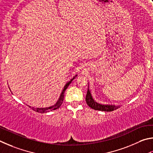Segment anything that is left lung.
Segmentation results:
<instances>
[{
  "instance_id": "obj_1",
  "label": "left lung",
  "mask_w": 153,
  "mask_h": 153,
  "mask_svg": "<svg viewBox=\"0 0 153 153\" xmlns=\"http://www.w3.org/2000/svg\"><path fill=\"white\" fill-rule=\"evenodd\" d=\"M86 100L87 104L89 105L90 108L95 109V110H99V111H112L116 109H118L120 108V105H109V104H101L97 103V101L94 100V99L93 98V96L91 93V91L89 89V85H88V90L86 95Z\"/></svg>"
}]
</instances>
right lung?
I'll list each match as a JSON object with an SVG mask.
<instances>
[{
	"label": "right lung",
	"instance_id": "right-lung-1",
	"mask_svg": "<svg viewBox=\"0 0 153 153\" xmlns=\"http://www.w3.org/2000/svg\"><path fill=\"white\" fill-rule=\"evenodd\" d=\"M76 76H77V74L75 75V76L71 80V81H68V82H67L66 83V85H64V89H62V93H61V94L60 95V97L58 98V100L57 101V102H56L54 104V105H53L50 106V107H48V108H33V107H31V106H29V105L28 106L29 107V108L33 109V110L36 111L37 112H39V113H42V114L46 113V112H48V111H50L55 110V109H58L59 108H60L62 104V103H63L64 92H65L66 89H67V88H68V87L69 86V85L71 83V82L73 81L75 77H76Z\"/></svg>",
	"mask_w": 153,
	"mask_h": 153
}]
</instances>
